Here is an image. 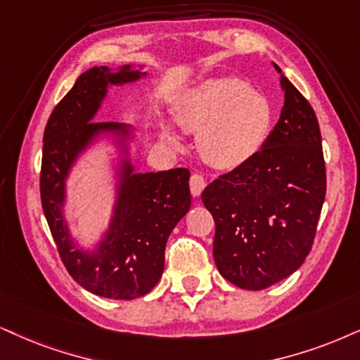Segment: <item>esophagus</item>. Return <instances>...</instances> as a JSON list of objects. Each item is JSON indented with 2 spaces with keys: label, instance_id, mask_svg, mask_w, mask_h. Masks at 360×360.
Wrapping results in <instances>:
<instances>
[{
  "label": "esophagus",
  "instance_id": "esophagus-1",
  "mask_svg": "<svg viewBox=\"0 0 360 360\" xmlns=\"http://www.w3.org/2000/svg\"><path fill=\"white\" fill-rule=\"evenodd\" d=\"M189 186H191V193H193V195H201L202 189L206 188V177L199 174V172H194V174L191 176Z\"/></svg>",
  "mask_w": 360,
  "mask_h": 360
}]
</instances>
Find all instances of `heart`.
Wrapping results in <instances>:
<instances>
[{"instance_id":"1","label":"heart","mask_w":360,"mask_h":360,"mask_svg":"<svg viewBox=\"0 0 360 360\" xmlns=\"http://www.w3.org/2000/svg\"><path fill=\"white\" fill-rule=\"evenodd\" d=\"M177 122L199 134L202 156L212 166L234 169L256 156L274 121L269 98L239 78L207 79L189 89L176 108ZM167 139L176 141L171 127Z\"/></svg>"}]
</instances>
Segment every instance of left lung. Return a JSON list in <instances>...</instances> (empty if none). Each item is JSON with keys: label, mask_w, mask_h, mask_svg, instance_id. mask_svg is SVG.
<instances>
[{"label": "left lung", "mask_w": 360, "mask_h": 360, "mask_svg": "<svg viewBox=\"0 0 360 360\" xmlns=\"http://www.w3.org/2000/svg\"><path fill=\"white\" fill-rule=\"evenodd\" d=\"M281 86L284 106L261 151L201 194L216 222L212 252L217 269L248 290L269 288L302 266L326 198L316 112L285 76H281Z\"/></svg>", "instance_id": "obj_1"}]
</instances>
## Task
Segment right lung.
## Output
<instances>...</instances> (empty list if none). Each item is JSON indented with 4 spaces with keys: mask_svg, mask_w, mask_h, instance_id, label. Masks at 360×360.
I'll use <instances>...</instances> for the list:
<instances>
[{
    "mask_svg": "<svg viewBox=\"0 0 360 360\" xmlns=\"http://www.w3.org/2000/svg\"><path fill=\"white\" fill-rule=\"evenodd\" d=\"M146 72L122 66L117 72L94 66L76 79L56 104L44 127L39 191L44 217L59 257L72 279L89 292L108 299L148 294L165 271V249L171 231L191 207L189 169L134 174L122 161L115 216L104 239L93 252L72 243L63 216L66 177L76 158L101 133L127 136L121 122H93L109 84L138 81Z\"/></svg>",
    "mask_w": 360,
    "mask_h": 360,
    "instance_id": "1",
    "label": "right lung"
}]
</instances>
